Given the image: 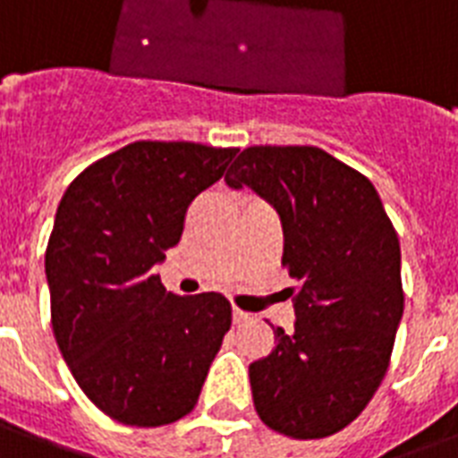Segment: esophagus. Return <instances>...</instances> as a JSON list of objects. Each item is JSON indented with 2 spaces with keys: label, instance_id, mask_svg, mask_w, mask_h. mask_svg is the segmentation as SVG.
<instances>
[{
  "label": "esophagus",
  "instance_id": "esophagus-1",
  "mask_svg": "<svg viewBox=\"0 0 458 458\" xmlns=\"http://www.w3.org/2000/svg\"><path fill=\"white\" fill-rule=\"evenodd\" d=\"M247 318H250V313L240 311V309H233V320H235V323H244Z\"/></svg>",
  "mask_w": 458,
  "mask_h": 458
}]
</instances>
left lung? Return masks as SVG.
Returning <instances> with one entry per match:
<instances>
[{
    "mask_svg": "<svg viewBox=\"0 0 458 458\" xmlns=\"http://www.w3.org/2000/svg\"><path fill=\"white\" fill-rule=\"evenodd\" d=\"M225 185L276 208L283 266L300 283L294 327H273L276 349L250 366L259 419L287 437H327L366 409L390 366L404 313L397 233L370 180L318 147H250Z\"/></svg>",
    "mask_w": 458,
    "mask_h": 458,
    "instance_id": "8db88e82",
    "label": "left lung"
}]
</instances>
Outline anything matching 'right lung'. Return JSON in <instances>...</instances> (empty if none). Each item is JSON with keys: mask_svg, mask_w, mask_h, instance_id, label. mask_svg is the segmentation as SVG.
<instances>
[{"mask_svg": "<svg viewBox=\"0 0 458 458\" xmlns=\"http://www.w3.org/2000/svg\"><path fill=\"white\" fill-rule=\"evenodd\" d=\"M235 154L132 142L88 165L61 197L45 254L54 337L81 390L118 423L187 416L230 330L223 294L165 293L154 266Z\"/></svg>", "mask_w": 458, "mask_h": 458, "instance_id": "1", "label": "right lung"}]
</instances>
